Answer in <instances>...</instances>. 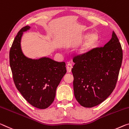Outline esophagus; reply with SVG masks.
<instances>
[{"label": "esophagus", "mask_w": 129, "mask_h": 129, "mask_svg": "<svg viewBox=\"0 0 129 129\" xmlns=\"http://www.w3.org/2000/svg\"><path fill=\"white\" fill-rule=\"evenodd\" d=\"M72 65L71 64H68L67 65V71H68V72H71V70H72Z\"/></svg>", "instance_id": "esophagus-1"}]
</instances>
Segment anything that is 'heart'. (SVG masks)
I'll return each instance as SVG.
<instances>
[{"label":"heart","instance_id":"1","mask_svg":"<svg viewBox=\"0 0 129 129\" xmlns=\"http://www.w3.org/2000/svg\"><path fill=\"white\" fill-rule=\"evenodd\" d=\"M84 38H86L76 49V52L77 54L83 55L85 54L96 45L99 42V36L96 33L91 34L89 36L85 34L84 36Z\"/></svg>","mask_w":129,"mask_h":129}]
</instances>
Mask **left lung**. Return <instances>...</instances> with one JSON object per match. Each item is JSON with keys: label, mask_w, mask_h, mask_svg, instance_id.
Returning a JSON list of instances; mask_svg holds the SVG:
<instances>
[{"label": "left lung", "mask_w": 129, "mask_h": 129, "mask_svg": "<svg viewBox=\"0 0 129 129\" xmlns=\"http://www.w3.org/2000/svg\"><path fill=\"white\" fill-rule=\"evenodd\" d=\"M122 58V47L114 31L111 38L103 47L73 58V90L80 105L93 107L111 95L115 87Z\"/></svg>", "instance_id": "8db88e82"}]
</instances>
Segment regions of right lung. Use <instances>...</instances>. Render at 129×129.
<instances>
[{"label": "right lung", "instance_id": "1", "mask_svg": "<svg viewBox=\"0 0 129 129\" xmlns=\"http://www.w3.org/2000/svg\"><path fill=\"white\" fill-rule=\"evenodd\" d=\"M30 28L26 26L18 33L10 49V65L14 83L23 97L34 107L45 109L54 101L57 87L67 69L64 62L46 56L31 58L23 53L22 37Z\"/></svg>", "mask_w": 129, "mask_h": 129}]
</instances>
